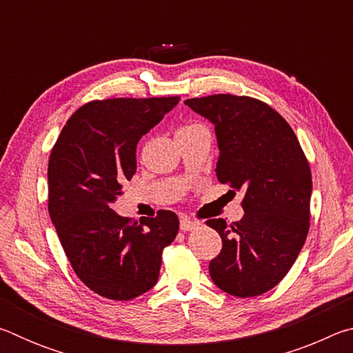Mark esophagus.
I'll use <instances>...</instances> for the list:
<instances>
[{
  "instance_id": "1",
  "label": "esophagus",
  "mask_w": 353,
  "mask_h": 353,
  "mask_svg": "<svg viewBox=\"0 0 353 353\" xmlns=\"http://www.w3.org/2000/svg\"><path fill=\"white\" fill-rule=\"evenodd\" d=\"M199 225V223L198 221H193V219H190V218H182L181 219V230H183V232H188V230H193V229H196V227Z\"/></svg>"
}]
</instances>
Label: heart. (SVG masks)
<instances>
[{
	"label": "heart",
	"instance_id": "1",
	"mask_svg": "<svg viewBox=\"0 0 353 353\" xmlns=\"http://www.w3.org/2000/svg\"><path fill=\"white\" fill-rule=\"evenodd\" d=\"M198 129H204V128H202L201 124H190V126L182 128L181 130H179V132H187V130H198Z\"/></svg>",
	"mask_w": 353,
	"mask_h": 353
}]
</instances>
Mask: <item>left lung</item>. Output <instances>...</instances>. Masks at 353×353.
Instances as JSON below:
<instances>
[{"label": "left lung", "mask_w": 353, "mask_h": 353, "mask_svg": "<svg viewBox=\"0 0 353 353\" xmlns=\"http://www.w3.org/2000/svg\"><path fill=\"white\" fill-rule=\"evenodd\" d=\"M185 104L214 126L218 181L244 191L240 221H207L223 240L210 277L232 296H260L288 274L307 240L313 183L305 154L290 124L259 99L212 94Z\"/></svg>", "instance_id": "1"}]
</instances>
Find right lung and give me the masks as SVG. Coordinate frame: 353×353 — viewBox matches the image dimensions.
I'll use <instances>...</instances> for the list:
<instances>
[{"label":"right lung","mask_w":353,"mask_h":353,"mask_svg":"<svg viewBox=\"0 0 353 353\" xmlns=\"http://www.w3.org/2000/svg\"><path fill=\"white\" fill-rule=\"evenodd\" d=\"M179 104L170 98L92 101L65 124L48 163V210L76 276L97 294L130 301L157 283L179 218L160 210L137 223L113 210L137 171V145Z\"/></svg>","instance_id":"1"}]
</instances>
